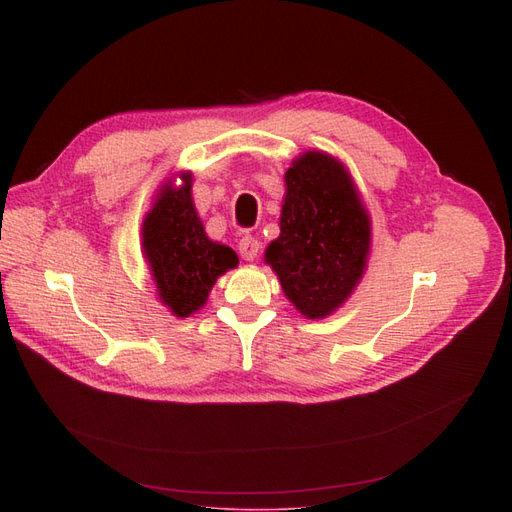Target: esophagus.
Returning a JSON list of instances; mask_svg holds the SVG:
<instances>
[{"label":"esophagus","mask_w":512,"mask_h":512,"mask_svg":"<svg viewBox=\"0 0 512 512\" xmlns=\"http://www.w3.org/2000/svg\"><path fill=\"white\" fill-rule=\"evenodd\" d=\"M238 251H240V257L245 261H253L257 259V253H259V240L251 234H245L240 240H238Z\"/></svg>","instance_id":"obj_1"}]
</instances>
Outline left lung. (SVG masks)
<instances>
[{"label": "left lung", "instance_id": "left-lung-1", "mask_svg": "<svg viewBox=\"0 0 512 512\" xmlns=\"http://www.w3.org/2000/svg\"><path fill=\"white\" fill-rule=\"evenodd\" d=\"M280 236L265 249L288 301L307 319L332 315L363 278L371 220L342 161L307 151L284 174Z\"/></svg>", "mask_w": 512, "mask_h": 512}]
</instances>
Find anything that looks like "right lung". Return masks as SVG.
<instances>
[{"label":"right lung","mask_w":512,"mask_h":512,"mask_svg":"<svg viewBox=\"0 0 512 512\" xmlns=\"http://www.w3.org/2000/svg\"><path fill=\"white\" fill-rule=\"evenodd\" d=\"M168 180L143 220V255L164 303L176 317L199 311L215 280L238 265L236 253L207 238L193 203V174Z\"/></svg>","instance_id":"obj_1"}]
</instances>
